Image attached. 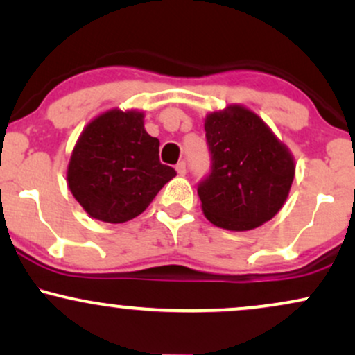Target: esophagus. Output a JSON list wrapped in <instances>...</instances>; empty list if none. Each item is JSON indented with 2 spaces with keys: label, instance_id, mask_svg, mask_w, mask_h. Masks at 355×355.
<instances>
[{
  "label": "esophagus",
  "instance_id": "obj_1",
  "mask_svg": "<svg viewBox=\"0 0 355 355\" xmlns=\"http://www.w3.org/2000/svg\"><path fill=\"white\" fill-rule=\"evenodd\" d=\"M175 168H177L178 175H185L187 173V164L183 162V160H182V162H178L177 167H175Z\"/></svg>",
  "mask_w": 355,
  "mask_h": 355
}]
</instances>
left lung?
I'll return each instance as SVG.
<instances>
[{
	"instance_id": "8db88e82",
	"label": "left lung",
	"mask_w": 355,
	"mask_h": 355,
	"mask_svg": "<svg viewBox=\"0 0 355 355\" xmlns=\"http://www.w3.org/2000/svg\"><path fill=\"white\" fill-rule=\"evenodd\" d=\"M211 170L198 183L205 216L214 226L249 231L284 206L295 177L293 157L252 111L227 106L206 116Z\"/></svg>"
}]
</instances>
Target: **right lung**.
Masks as SVG:
<instances>
[{"instance_id": "1", "label": "right lung", "mask_w": 355, "mask_h": 355, "mask_svg": "<svg viewBox=\"0 0 355 355\" xmlns=\"http://www.w3.org/2000/svg\"><path fill=\"white\" fill-rule=\"evenodd\" d=\"M159 139L139 111L111 110L83 129L71 152L67 180L92 218L125 223L139 216L177 172L159 159Z\"/></svg>"}]
</instances>
